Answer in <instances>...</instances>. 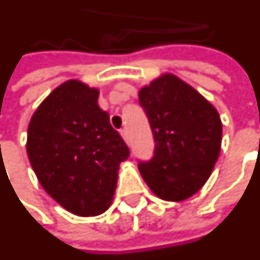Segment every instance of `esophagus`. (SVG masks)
Returning a JSON list of instances; mask_svg holds the SVG:
<instances>
[{
	"label": "esophagus",
	"mask_w": 260,
	"mask_h": 260,
	"mask_svg": "<svg viewBox=\"0 0 260 260\" xmlns=\"http://www.w3.org/2000/svg\"><path fill=\"white\" fill-rule=\"evenodd\" d=\"M121 135L124 138V141L126 143H129V135H128V129H122L121 131Z\"/></svg>",
	"instance_id": "34e87169"
}]
</instances>
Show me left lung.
Returning <instances> with one entry per match:
<instances>
[{"label": "left lung", "instance_id": "obj_1", "mask_svg": "<svg viewBox=\"0 0 260 260\" xmlns=\"http://www.w3.org/2000/svg\"><path fill=\"white\" fill-rule=\"evenodd\" d=\"M153 134L152 159L138 168L150 190L166 201L191 197L210 177L221 149L222 124L217 110L173 74L139 91Z\"/></svg>", "mask_w": 260, "mask_h": 260}]
</instances>
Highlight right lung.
<instances>
[{"label": "right lung", "instance_id": "obj_1", "mask_svg": "<svg viewBox=\"0 0 260 260\" xmlns=\"http://www.w3.org/2000/svg\"><path fill=\"white\" fill-rule=\"evenodd\" d=\"M29 161L45 191L67 211L99 215L111 204L129 149L99 107V90L69 80L29 122Z\"/></svg>", "mask_w": 260, "mask_h": 260}]
</instances>
